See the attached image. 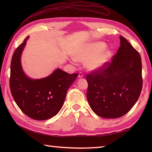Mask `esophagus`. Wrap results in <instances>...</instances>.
I'll return each mask as SVG.
<instances>
[{
	"label": "esophagus",
	"instance_id": "1",
	"mask_svg": "<svg viewBox=\"0 0 152 152\" xmlns=\"http://www.w3.org/2000/svg\"><path fill=\"white\" fill-rule=\"evenodd\" d=\"M83 76H84V74H83L82 72H80L78 74V78H83Z\"/></svg>",
	"mask_w": 152,
	"mask_h": 152
}]
</instances>
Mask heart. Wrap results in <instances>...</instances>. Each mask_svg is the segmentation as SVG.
<instances>
[{"label":"heart","mask_w":152,"mask_h":152,"mask_svg":"<svg viewBox=\"0 0 152 152\" xmlns=\"http://www.w3.org/2000/svg\"><path fill=\"white\" fill-rule=\"evenodd\" d=\"M106 44L101 42L91 43L82 47L74 54L75 59L83 62L88 69L96 70L101 69L107 64L111 58V52L105 49Z\"/></svg>","instance_id":"1"}]
</instances>
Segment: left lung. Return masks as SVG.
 Returning <instances> with one entry per match:
<instances>
[{"instance_id":"8db88e82","label":"left lung","mask_w":152,"mask_h":152,"mask_svg":"<svg viewBox=\"0 0 152 152\" xmlns=\"http://www.w3.org/2000/svg\"><path fill=\"white\" fill-rule=\"evenodd\" d=\"M119 38L120 46L111 61L86 76L90 107L104 118H118L127 114L142 88L140 54L126 38Z\"/></svg>"}]
</instances>
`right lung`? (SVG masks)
<instances>
[{"mask_svg": "<svg viewBox=\"0 0 152 152\" xmlns=\"http://www.w3.org/2000/svg\"><path fill=\"white\" fill-rule=\"evenodd\" d=\"M28 38L13 54L10 88L15 103L25 115L36 120H46L59 112L68 89L78 74H68L58 69L46 78L40 80L28 78L23 72L20 60Z\"/></svg>", "mask_w": 152, "mask_h": 152, "instance_id": "1", "label": "right lung"}]
</instances>
